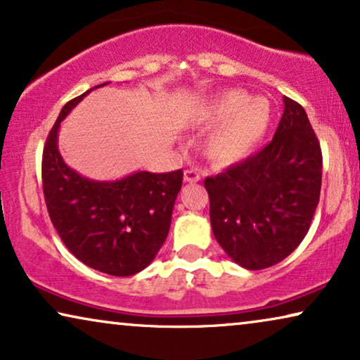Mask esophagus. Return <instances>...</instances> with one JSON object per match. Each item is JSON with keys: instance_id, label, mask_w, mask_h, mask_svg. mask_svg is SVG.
I'll list each match as a JSON object with an SVG mask.
<instances>
[{"instance_id": "1", "label": "esophagus", "mask_w": 360, "mask_h": 360, "mask_svg": "<svg viewBox=\"0 0 360 360\" xmlns=\"http://www.w3.org/2000/svg\"><path fill=\"white\" fill-rule=\"evenodd\" d=\"M200 179H201L200 172H196V170H193V169L185 170L184 180L186 181V184H196V181H200Z\"/></svg>"}]
</instances>
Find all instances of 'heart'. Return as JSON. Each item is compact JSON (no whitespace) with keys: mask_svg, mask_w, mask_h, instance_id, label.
I'll list each match as a JSON object with an SVG mask.
<instances>
[{"mask_svg":"<svg viewBox=\"0 0 360 360\" xmlns=\"http://www.w3.org/2000/svg\"><path fill=\"white\" fill-rule=\"evenodd\" d=\"M272 120V106L265 98L250 100V95L240 90L223 93L196 116L201 127H214L205 141V155L219 167L238 164L257 149Z\"/></svg>","mask_w":360,"mask_h":360,"instance_id":"obj_1","label":"heart"}]
</instances>
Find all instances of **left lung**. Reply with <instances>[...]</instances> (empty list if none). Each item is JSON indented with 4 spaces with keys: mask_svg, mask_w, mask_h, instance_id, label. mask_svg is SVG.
<instances>
[{
    "mask_svg": "<svg viewBox=\"0 0 360 360\" xmlns=\"http://www.w3.org/2000/svg\"><path fill=\"white\" fill-rule=\"evenodd\" d=\"M283 105L262 150L205 180L214 238L249 270L272 267L298 248L321 191L318 137L302 105L287 96Z\"/></svg>",
    "mask_w": 360,
    "mask_h": 360,
    "instance_id": "obj_1",
    "label": "left lung"
}]
</instances>
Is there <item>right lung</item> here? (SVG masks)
Instances as JSON below:
<instances>
[{
  "label": "right lung",
  "mask_w": 360,
  "mask_h": 360,
  "mask_svg": "<svg viewBox=\"0 0 360 360\" xmlns=\"http://www.w3.org/2000/svg\"><path fill=\"white\" fill-rule=\"evenodd\" d=\"M98 86L68 101L49 132L42 154L44 198L53 228L78 260L103 274L129 277L144 270L165 243L184 172H136L96 181L72 170L58 152L60 122Z\"/></svg>",
  "instance_id": "1"
}]
</instances>
